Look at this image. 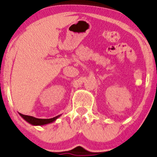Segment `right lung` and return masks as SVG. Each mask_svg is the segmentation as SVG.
<instances>
[{"mask_svg":"<svg viewBox=\"0 0 157 157\" xmlns=\"http://www.w3.org/2000/svg\"><path fill=\"white\" fill-rule=\"evenodd\" d=\"M20 115L22 118H24L26 121H28L30 124H33V125H44V124H50V123L53 122L54 121H56L60 116H56L52 118H50V119H40V118H34L33 116H26V115H23L22 113H20Z\"/></svg>","mask_w":157,"mask_h":157,"instance_id":"obj_1","label":"right lung"}]
</instances>
